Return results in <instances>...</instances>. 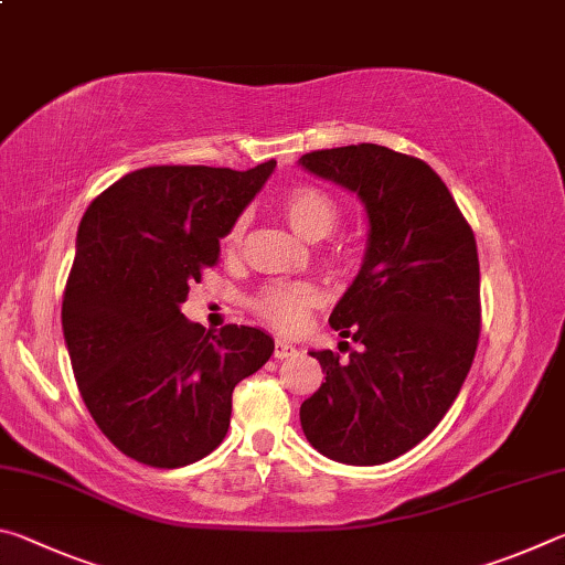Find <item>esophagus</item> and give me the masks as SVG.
<instances>
[{
  "mask_svg": "<svg viewBox=\"0 0 565 565\" xmlns=\"http://www.w3.org/2000/svg\"><path fill=\"white\" fill-rule=\"evenodd\" d=\"M296 347H291L289 341H284V339H276V343H274V356L276 359H291V356H296Z\"/></svg>",
  "mask_w": 565,
  "mask_h": 565,
  "instance_id": "obj_1",
  "label": "esophagus"
}]
</instances>
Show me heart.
Returning a JSON list of instances; mask_svg holds the SVG:
<instances>
[{"instance_id":"1","label":"heart","mask_w":565,"mask_h":565,"mask_svg":"<svg viewBox=\"0 0 565 565\" xmlns=\"http://www.w3.org/2000/svg\"><path fill=\"white\" fill-rule=\"evenodd\" d=\"M281 212L286 222L296 234L309 238V242H319V238L329 236L339 224L341 209L329 191H323L313 184H299L286 191L281 199ZM244 236V218L232 226L226 234V246H238ZM321 303L319 286L309 281L299 284H279L269 286L259 299H256V309L262 317L271 323V327L281 331H299L306 321V313L317 309Z\"/></svg>"}]
</instances>
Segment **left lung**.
<instances>
[{
  "label": "left lung",
  "instance_id": "8db88e82",
  "mask_svg": "<svg viewBox=\"0 0 565 565\" xmlns=\"http://www.w3.org/2000/svg\"><path fill=\"white\" fill-rule=\"evenodd\" d=\"M299 164L356 194L369 218L361 269L329 317L341 339L361 347L349 361L309 351L327 381L301 404L303 436L339 463L394 461L434 431L473 363L476 238L426 161L351 145L311 151Z\"/></svg>",
  "mask_w": 565,
  "mask_h": 565
}]
</instances>
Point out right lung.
<instances>
[{"mask_svg": "<svg viewBox=\"0 0 565 565\" xmlns=\"http://www.w3.org/2000/svg\"><path fill=\"white\" fill-rule=\"evenodd\" d=\"M276 161L234 171L147 167L102 191L82 216L62 301L79 394L121 454L154 468L194 463L224 441L238 381L274 339L228 323L218 333L181 313L189 284Z\"/></svg>", "mask_w": 565, "mask_h": 565, "instance_id": "obj_1", "label": "right lung"}]
</instances>
